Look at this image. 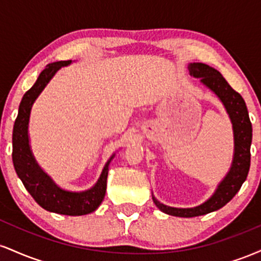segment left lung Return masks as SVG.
Listing matches in <instances>:
<instances>
[{
	"mask_svg": "<svg viewBox=\"0 0 261 261\" xmlns=\"http://www.w3.org/2000/svg\"><path fill=\"white\" fill-rule=\"evenodd\" d=\"M188 68L190 76L199 79L200 83L214 93L226 109V113L228 114L229 120L232 122L234 149H233V160L229 170L222 180L218 182L215 193L205 202L200 203L195 207H172L158 201L152 194L153 202L162 212L176 217L202 216L223 207L234 197L249 172L250 145L253 137V128H251L245 101L242 95L227 83L222 74L211 66L201 62H191Z\"/></svg>",
	"mask_w": 261,
	"mask_h": 261,
	"instance_id": "8db88e82",
	"label": "left lung"
}]
</instances>
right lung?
Listing matches in <instances>:
<instances>
[{"instance_id":"add662e5","label":"right lung","mask_w":261,"mask_h":261,"mask_svg":"<svg viewBox=\"0 0 261 261\" xmlns=\"http://www.w3.org/2000/svg\"><path fill=\"white\" fill-rule=\"evenodd\" d=\"M71 64H72L71 60L49 64L43 72L39 74L34 86L23 95L19 109H18L17 119L14 121L13 135H12V146H13L12 160H13L17 175L19 176L33 199L41 207L49 212H55L60 215L83 216V215H88L95 211L104 200L108 172H109L110 162L115 157V153L108 160L97 182L91 189L83 191L65 190L60 188L53 180L51 176L44 172L38 164L32 152L28 131L29 119H31L32 107L34 101L60 68Z\"/></svg>"}]
</instances>
